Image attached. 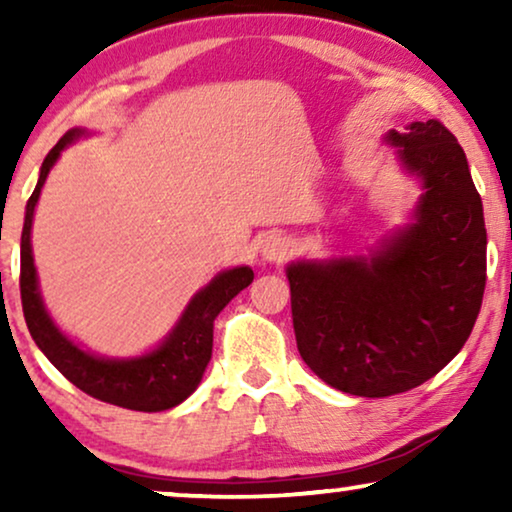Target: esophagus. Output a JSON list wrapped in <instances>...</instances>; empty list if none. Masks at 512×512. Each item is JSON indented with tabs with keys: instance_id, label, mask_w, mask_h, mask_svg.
<instances>
[{
	"instance_id": "obj_1",
	"label": "esophagus",
	"mask_w": 512,
	"mask_h": 512,
	"mask_svg": "<svg viewBox=\"0 0 512 512\" xmlns=\"http://www.w3.org/2000/svg\"><path fill=\"white\" fill-rule=\"evenodd\" d=\"M263 256L268 258V261H284V258L289 256V240L279 235H270L263 244Z\"/></svg>"
}]
</instances>
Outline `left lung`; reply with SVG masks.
I'll return each mask as SVG.
<instances>
[{"label":"left lung","instance_id":"1","mask_svg":"<svg viewBox=\"0 0 512 512\" xmlns=\"http://www.w3.org/2000/svg\"><path fill=\"white\" fill-rule=\"evenodd\" d=\"M424 179L417 219L370 261L293 263L298 352L331 387L384 398L415 389L464 347L487 284V230L466 153L431 118L391 132Z\"/></svg>","mask_w":512,"mask_h":512}]
</instances>
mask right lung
Instances as JSON below:
<instances>
[{"mask_svg":"<svg viewBox=\"0 0 512 512\" xmlns=\"http://www.w3.org/2000/svg\"><path fill=\"white\" fill-rule=\"evenodd\" d=\"M81 130H69L51 153L44 158L37 188L27 200L23 237H20V300H23L25 324L32 340L48 356V361L67 377L83 394L97 401L118 405V408L139 412H160L174 408L198 387L209 359H212L214 319L237 293L254 282V270L235 268L214 277L186 307L184 317L170 338L156 352L132 361H109L83 352L69 342L41 305L37 291V270L30 247V230L34 205H37L41 186L51 172L60 151L79 137Z\"/></svg>","mask_w":512,"mask_h":512,"instance_id":"1","label":"right lung"}]
</instances>
